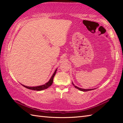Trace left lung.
<instances>
[{"mask_svg":"<svg viewBox=\"0 0 123 123\" xmlns=\"http://www.w3.org/2000/svg\"><path fill=\"white\" fill-rule=\"evenodd\" d=\"M72 84H73V85H74V86L75 88H76L77 89H79V90H81V91H90V90H92V89H84L80 88H79V87H77V86H74V85L73 83H72Z\"/></svg>","mask_w":123,"mask_h":123,"instance_id":"obj_1","label":"left lung"}]
</instances>
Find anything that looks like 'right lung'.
I'll return each mask as SVG.
<instances>
[{
  "instance_id": "1",
  "label": "right lung",
  "mask_w": 123,
  "mask_h": 123,
  "mask_svg": "<svg viewBox=\"0 0 123 123\" xmlns=\"http://www.w3.org/2000/svg\"><path fill=\"white\" fill-rule=\"evenodd\" d=\"M56 70H57V69L55 70V71L53 74L52 75V77L51 78L50 80L49 81V82L46 83L45 85L40 86H36V87H27V86H26L23 85H22L24 86V87L26 88L27 89H31V90L40 91V90H44V89H45L49 88V87H50V86L52 85V83H53V81L54 77L55 76V74H56Z\"/></svg>"
}]
</instances>
